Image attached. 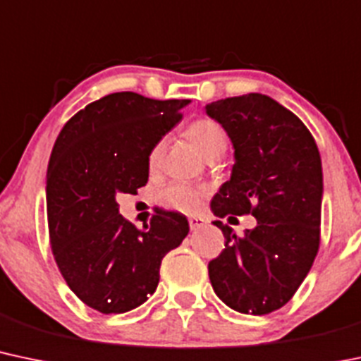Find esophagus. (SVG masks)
<instances>
[{
    "mask_svg": "<svg viewBox=\"0 0 361 361\" xmlns=\"http://www.w3.org/2000/svg\"><path fill=\"white\" fill-rule=\"evenodd\" d=\"M188 224H190V229H192V231H197V229L204 228L205 221L202 219V217H190Z\"/></svg>",
    "mask_w": 361,
    "mask_h": 361,
    "instance_id": "34e87169",
    "label": "esophagus"
}]
</instances>
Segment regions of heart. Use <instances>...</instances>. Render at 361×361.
Masks as SVG:
<instances>
[{"label": "heart", "instance_id": "obj_1", "mask_svg": "<svg viewBox=\"0 0 361 361\" xmlns=\"http://www.w3.org/2000/svg\"><path fill=\"white\" fill-rule=\"evenodd\" d=\"M188 138L195 144V147L204 154L205 157L212 156L216 152H224L226 150V133L223 126L211 118H200L195 120L187 130ZM162 154H164V140H159L149 152V168L157 169L162 161ZM204 188L192 187V185L183 183V181H171L166 187H162L157 192V202L164 207L174 209V211L190 212L197 209L199 205Z\"/></svg>", "mask_w": 361, "mask_h": 361}]
</instances>
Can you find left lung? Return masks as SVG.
I'll return each mask as SVG.
<instances>
[{"label":"left lung","instance_id":"1","mask_svg":"<svg viewBox=\"0 0 361 361\" xmlns=\"http://www.w3.org/2000/svg\"><path fill=\"white\" fill-rule=\"evenodd\" d=\"M231 138V178L214 195V216L252 214L253 229L236 236L228 224L224 250L209 262L211 284L241 314L265 315L293 298L320 243L322 162L296 114L264 94L226 97L205 106Z\"/></svg>","mask_w":361,"mask_h":361}]
</instances>
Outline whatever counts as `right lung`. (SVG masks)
<instances>
[{"mask_svg":"<svg viewBox=\"0 0 361 361\" xmlns=\"http://www.w3.org/2000/svg\"><path fill=\"white\" fill-rule=\"evenodd\" d=\"M187 99L114 92L71 116L47 166L49 240L70 290L101 314H125L156 291L162 257L188 235L183 214L157 211L137 229L116 195L149 180V152L181 120Z\"/></svg>","mask_w":361,"mask_h":361,"instance_id":"obj_1","label":"right lung"}]
</instances>
